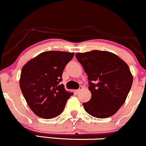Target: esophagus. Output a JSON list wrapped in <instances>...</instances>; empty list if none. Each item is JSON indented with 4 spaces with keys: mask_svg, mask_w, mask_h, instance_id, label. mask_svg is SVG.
<instances>
[{
    "mask_svg": "<svg viewBox=\"0 0 146 146\" xmlns=\"http://www.w3.org/2000/svg\"><path fill=\"white\" fill-rule=\"evenodd\" d=\"M82 89H83V86H80L79 89H78V90H76V93H79L80 91L81 90H82Z\"/></svg>",
    "mask_w": 146,
    "mask_h": 146,
    "instance_id": "esophagus-1",
    "label": "esophagus"
}]
</instances>
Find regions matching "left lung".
<instances>
[{
  "mask_svg": "<svg viewBox=\"0 0 146 146\" xmlns=\"http://www.w3.org/2000/svg\"><path fill=\"white\" fill-rule=\"evenodd\" d=\"M89 80L90 100L83 106L88 113L99 118L110 117L123 105L132 86L133 77L129 66L118 56L108 51L78 52Z\"/></svg>",
  "mask_w": 146,
  "mask_h": 146,
  "instance_id": "left-lung-1",
  "label": "left lung"
}]
</instances>
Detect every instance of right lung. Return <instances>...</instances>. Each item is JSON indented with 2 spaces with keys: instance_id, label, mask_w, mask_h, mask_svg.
Returning <instances> with one entry per match:
<instances>
[{
  "instance_id": "obj_1",
  "label": "right lung",
  "mask_w": 146,
  "mask_h": 146,
  "mask_svg": "<svg viewBox=\"0 0 146 146\" xmlns=\"http://www.w3.org/2000/svg\"><path fill=\"white\" fill-rule=\"evenodd\" d=\"M73 56L74 52L46 51L23 66L19 80L21 90L29 107L39 117L58 116L73 94L59 84L66 65Z\"/></svg>"
}]
</instances>
